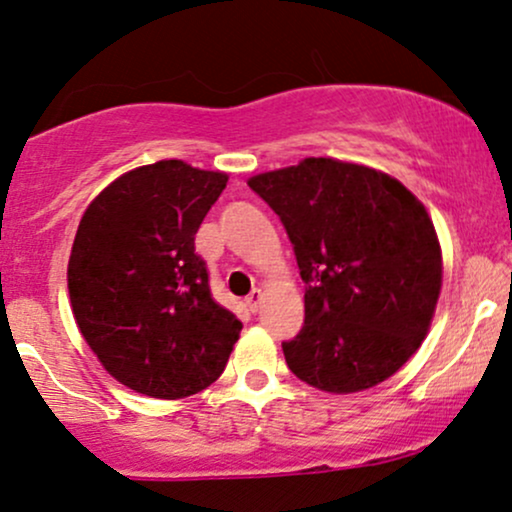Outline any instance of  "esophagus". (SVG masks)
<instances>
[{"label": "esophagus", "mask_w": 512, "mask_h": 512, "mask_svg": "<svg viewBox=\"0 0 512 512\" xmlns=\"http://www.w3.org/2000/svg\"><path fill=\"white\" fill-rule=\"evenodd\" d=\"M260 304H262V290L255 288L248 297H245V307H248L252 314H257V309H260Z\"/></svg>", "instance_id": "obj_1"}]
</instances>
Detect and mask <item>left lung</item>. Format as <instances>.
Returning <instances> with one entry per match:
<instances>
[{
  "mask_svg": "<svg viewBox=\"0 0 512 512\" xmlns=\"http://www.w3.org/2000/svg\"><path fill=\"white\" fill-rule=\"evenodd\" d=\"M281 219L304 281V326L283 342L297 378L323 392L383 383L428 335L442 250L423 203L371 167L333 158L248 181Z\"/></svg>",
  "mask_w": 512,
  "mask_h": 512,
  "instance_id": "8db88e82",
  "label": "left lung"
}]
</instances>
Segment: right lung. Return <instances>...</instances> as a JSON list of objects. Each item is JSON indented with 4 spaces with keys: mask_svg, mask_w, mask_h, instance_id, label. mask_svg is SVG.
Here are the masks:
<instances>
[{
    "mask_svg": "<svg viewBox=\"0 0 512 512\" xmlns=\"http://www.w3.org/2000/svg\"><path fill=\"white\" fill-rule=\"evenodd\" d=\"M224 172L160 160L92 200L68 262L80 333L115 380L181 399L222 375L243 323L212 300L196 231L226 189Z\"/></svg>",
    "mask_w": 512,
    "mask_h": 512,
    "instance_id": "1",
    "label": "right lung"
}]
</instances>
